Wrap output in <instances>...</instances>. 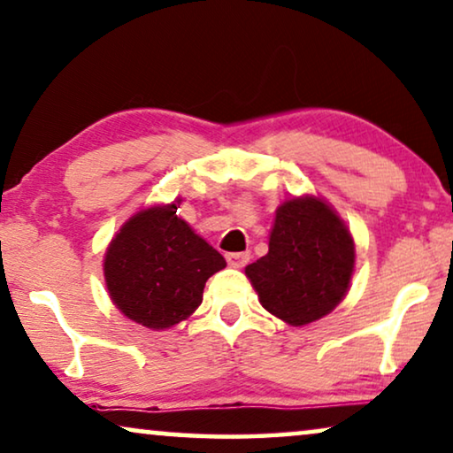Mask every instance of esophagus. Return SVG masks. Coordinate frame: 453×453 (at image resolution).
Here are the masks:
<instances>
[{
	"label": "esophagus",
	"instance_id": "obj_1",
	"mask_svg": "<svg viewBox=\"0 0 453 453\" xmlns=\"http://www.w3.org/2000/svg\"><path fill=\"white\" fill-rule=\"evenodd\" d=\"M249 259H251L249 253H226V261L231 267H245L249 264Z\"/></svg>",
	"mask_w": 453,
	"mask_h": 453
}]
</instances>
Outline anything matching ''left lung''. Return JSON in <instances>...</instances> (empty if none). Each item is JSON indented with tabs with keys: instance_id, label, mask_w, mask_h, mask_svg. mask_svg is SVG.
<instances>
[{
	"instance_id": "1",
	"label": "left lung",
	"mask_w": 453,
	"mask_h": 453,
	"mask_svg": "<svg viewBox=\"0 0 453 453\" xmlns=\"http://www.w3.org/2000/svg\"><path fill=\"white\" fill-rule=\"evenodd\" d=\"M356 247L325 202L294 198L275 212L270 251L245 267L265 311L300 326L329 314L349 286Z\"/></svg>"
}]
</instances>
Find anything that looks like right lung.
Returning a JSON list of instances; mask_svg holds the SVG:
<instances>
[{"mask_svg":"<svg viewBox=\"0 0 453 453\" xmlns=\"http://www.w3.org/2000/svg\"><path fill=\"white\" fill-rule=\"evenodd\" d=\"M175 212L178 204L134 214L104 259L112 303L149 329H167L188 319L202 303L206 280L226 265Z\"/></svg>","mask_w":453,"mask_h":453,"instance_id":"add662e5","label":"right lung"}]
</instances>
